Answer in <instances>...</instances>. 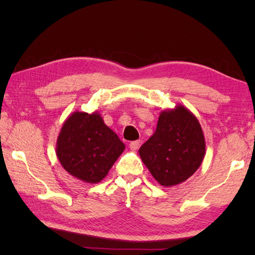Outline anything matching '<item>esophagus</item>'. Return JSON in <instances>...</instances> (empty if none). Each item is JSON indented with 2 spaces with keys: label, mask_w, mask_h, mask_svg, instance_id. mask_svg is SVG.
Returning <instances> with one entry per match:
<instances>
[{
  "label": "esophagus",
  "mask_w": 255,
  "mask_h": 255,
  "mask_svg": "<svg viewBox=\"0 0 255 255\" xmlns=\"http://www.w3.org/2000/svg\"><path fill=\"white\" fill-rule=\"evenodd\" d=\"M139 140H135V141H130V144H129V147H130L131 150H136L138 147H139Z\"/></svg>",
  "instance_id": "1"
}]
</instances>
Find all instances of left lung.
I'll return each instance as SVG.
<instances>
[{
  "label": "left lung",
  "mask_w": 255,
  "mask_h": 255,
  "mask_svg": "<svg viewBox=\"0 0 255 255\" xmlns=\"http://www.w3.org/2000/svg\"><path fill=\"white\" fill-rule=\"evenodd\" d=\"M138 152L159 184L173 187L188 180L204 161V131L196 116L178 105L159 114L154 133Z\"/></svg>",
  "instance_id": "obj_1"
}]
</instances>
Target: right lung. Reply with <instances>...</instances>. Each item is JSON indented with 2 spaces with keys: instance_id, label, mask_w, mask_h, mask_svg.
I'll return each instance as SVG.
<instances>
[{
  "instance_id": "1",
  "label": "right lung",
  "mask_w": 255,
  "mask_h": 255,
  "mask_svg": "<svg viewBox=\"0 0 255 255\" xmlns=\"http://www.w3.org/2000/svg\"><path fill=\"white\" fill-rule=\"evenodd\" d=\"M125 150V144L98 111H75L57 137L56 155L64 170L86 183H98Z\"/></svg>"
}]
</instances>
